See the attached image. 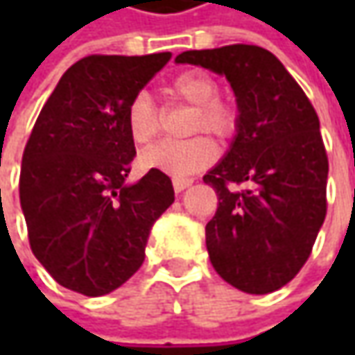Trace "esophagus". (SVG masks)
Here are the masks:
<instances>
[{
  "instance_id": "34e87169",
  "label": "esophagus",
  "mask_w": 355,
  "mask_h": 355,
  "mask_svg": "<svg viewBox=\"0 0 355 355\" xmlns=\"http://www.w3.org/2000/svg\"><path fill=\"white\" fill-rule=\"evenodd\" d=\"M191 184H193L191 180H184V178L180 180V178H175V180H173V189H175V193H182V191L187 189Z\"/></svg>"
}]
</instances>
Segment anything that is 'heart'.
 Here are the masks:
<instances>
[{
  "label": "heart",
  "mask_w": 355,
  "mask_h": 355,
  "mask_svg": "<svg viewBox=\"0 0 355 355\" xmlns=\"http://www.w3.org/2000/svg\"><path fill=\"white\" fill-rule=\"evenodd\" d=\"M173 96L196 106L191 132H207L215 138H229L237 130V110L219 98V85L205 71H185L171 80ZM130 138L136 144L152 142L159 132V114L152 96L140 92L134 96L126 114ZM217 159V146L207 136H196L182 142H157L144 150L140 162L148 170H157L171 178H187L209 168Z\"/></svg>",
  "instance_id": "b5f03b06"
}]
</instances>
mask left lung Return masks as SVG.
I'll list each match as a JSON object with an SVG mask.
<instances>
[{"mask_svg": "<svg viewBox=\"0 0 355 355\" xmlns=\"http://www.w3.org/2000/svg\"><path fill=\"white\" fill-rule=\"evenodd\" d=\"M175 62L225 75L237 96V134L203 175L219 198L205 227L213 268L243 293H275L304 266L326 217L328 156L318 114L263 47L185 51ZM241 183L248 189L232 187Z\"/></svg>", "mask_w": 355, "mask_h": 355, "instance_id": "left-lung-1", "label": "left lung"}]
</instances>
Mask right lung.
Wrapping results in <instances>:
<instances>
[{
    "instance_id": "1",
    "label": "right lung",
    "mask_w": 355,
    "mask_h": 355,
    "mask_svg": "<svg viewBox=\"0 0 355 355\" xmlns=\"http://www.w3.org/2000/svg\"><path fill=\"white\" fill-rule=\"evenodd\" d=\"M170 59L156 53L76 61L31 130L21 209L37 261L69 291L103 296L122 286L142 266L154 221L173 203L164 171L126 184L136 156L128 106Z\"/></svg>"
}]
</instances>
